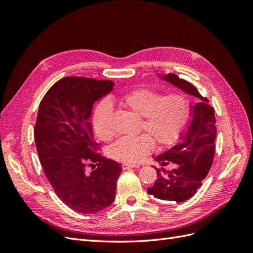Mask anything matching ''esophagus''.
<instances>
[{"label": "esophagus", "mask_w": 253, "mask_h": 253, "mask_svg": "<svg viewBox=\"0 0 253 253\" xmlns=\"http://www.w3.org/2000/svg\"><path fill=\"white\" fill-rule=\"evenodd\" d=\"M139 164H124L122 165V169L124 170H127L131 169V168H139Z\"/></svg>", "instance_id": "obj_1"}]
</instances>
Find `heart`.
I'll list each match as a JSON object with an SVG mask.
<instances>
[{
	"instance_id": "heart-1",
	"label": "heart",
	"mask_w": 253,
	"mask_h": 253,
	"mask_svg": "<svg viewBox=\"0 0 253 253\" xmlns=\"http://www.w3.org/2000/svg\"><path fill=\"white\" fill-rule=\"evenodd\" d=\"M120 103L143 118L142 128L160 144H169L176 140L189 116L188 99L180 93L160 97L154 89L136 88L122 95ZM112 112L111 102L102 100L91 116L94 132L102 140L111 139L113 135ZM150 136L142 134L122 137L113 145V156L125 163L139 162L154 148V140Z\"/></svg>"
}]
</instances>
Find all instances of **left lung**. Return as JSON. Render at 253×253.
<instances>
[{"label": "left lung", "mask_w": 253, "mask_h": 253, "mask_svg": "<svg viewBox=\"0 0 253 253\" xmlns=\"http://www.w3.org/2000/svg\"><path fill=\"white\" fill-rule=\"evenodd\" d=\"M160 78L200 99V102L190 106L192 120L187 131L180 134L179 143L155 158L163 167L171 165L172 168L169 170L155 168L157 179L153 187L148 188V193L158 200L181 203L197 192L212 166L216 119L208 99L203 97L192 83L175 74Z\"/></svg>", "instance_id": "8db88e82"}]
</instances>
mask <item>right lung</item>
I'll return each instance as SVG.
<instances>
[{"instance_id": "right-lung-1", "label": "right lung", "mask_w": 253, "mask_h": 253, "mask_svg": "<svg viewBox=\"0 0 253 253\" xmlns=\"http://www.w3.org/2000/svg\"><path fill=\"white\" fill-rule=\"evenodd\" d=\"M113 86L110 80L65 77L47 90L38 111L34 133L44 174L60 200L79 213L108 208L116 194L121 166L97 153L89 120L94 103Z\"/></svg>"}]
</instances>
